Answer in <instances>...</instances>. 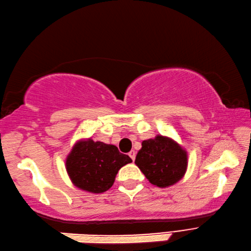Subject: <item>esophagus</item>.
<instances>
[{"label": "esophagus", "instance_id": "34e87169", "mask_svg": "<svg viewBox=\"0 0 251 251\" xmlns=\"http://www.w3.org/2000/svg\"><path fill=\"white\" fill-rule=\"evenodd\" d=\"M128 155H129V157L131 158L132 161H134V159H136V151H130L129 153H128Z\"/></svg>", "mask_w": 251, "mask_h": 251}]
</instances>
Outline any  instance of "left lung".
<instances>
[{
    "mask_svg": "<svg viewBox=\"0 0 251 251\" xmlns=\"http://www.w3.org/2000/svg\"><path fill=\"white\" fill-rule=\"evenodd\" d=\"M134 163L151 184L169 188L187 172L188 152L176 141L157 134L153 139L143 141Z\"/></svg>",
    "mask_w": 251,
    "mask_h": 251,
    "instance_id": "1",
    "label": "left lung"
}]
</instances>
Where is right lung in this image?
<instances>
[{
	"label": "right lung",
	"mask_w": 251,
	"mask_h": 251,
	"mask_svg": "<svg viewBox=\"0 0 251 251\" xmlns=\"http://www.w3.org/2000/svg\"><path fill=\"white\" fill-rule=\"evenodd\" d=\"M130 162L115 145L89 138L74 144L67 156L66 169L76 188L99 194L110 189L120 169Z\"/></svg>",
	"instance_id": "1"
}]
</instances>
